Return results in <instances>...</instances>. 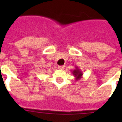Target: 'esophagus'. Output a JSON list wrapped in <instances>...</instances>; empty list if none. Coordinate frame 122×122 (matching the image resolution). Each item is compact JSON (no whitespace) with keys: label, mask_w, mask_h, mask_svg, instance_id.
I'll use <instances>...</instances> for the list:
<instances>
[{"label":"esophagus","mask_w":122,"mask_h":122,"mask_svg":"<svg viewBox=\"0 0 122 122\" xmlns=\"http://www.w3.org/2000/svg\"><path fill=\"white\" fill-rule=\"evenodd\" d=\"M58 69L59 70H64V68H65V66H58Z\"/></svg>","instance_id":"1"}]
</instances>
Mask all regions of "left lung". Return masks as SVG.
<instances>
[{
	"mask_svg": "<svg viewBox=\"0 0 122 122\" xmlns=\"http://www.w3.org/2000/svg\"><path fill=\"white\" fill-rule=\"evenodd\" d=\"M73 75L75 76V80L78 81L80 80L81 78H82V75H83V72L78 66L75 67V69L73 70H71Z\"/></svg>",
	"mask_w": 122,
	"mask_h": 122,
	"instance_id": "8db88e82",
	"label": "left lung"
}]
</instances>
